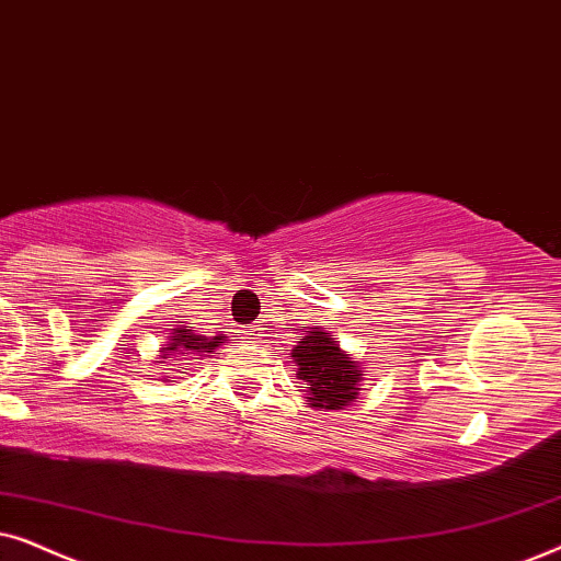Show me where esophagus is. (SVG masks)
<instances>
[{
	"label": "esophagus",
	"mask_w": 561,
	"mask_h": 561,
	"mask_svg": "<svg viewBox=\"0 0 561 561\" xmlns=\"http://www.w3.org/2000/svg\"><path fill=\"white\" fill-rule=\"evenodd\" d=\"M242 334H244V336H242V340H250V342H252V340H257V336H260V334H257V329H255V327L244 329V332H242Z\"/></svg>",
	"instance_id": "1"
}]
</instances>
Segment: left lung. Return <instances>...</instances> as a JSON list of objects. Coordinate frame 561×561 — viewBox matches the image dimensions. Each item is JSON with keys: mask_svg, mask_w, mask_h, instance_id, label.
Wrapping results in <instances>:
<instances>
[{"mask_svg": "<svg viewBox=\"0 0 561 561\" xmlns=\"http://www.w3.org/2000/svg\"><path fill=\"white\" fill-rule=\"evenodd\" d=\"M298 370L296 378L304 380L309 388L306 396L313 409H342L357 398V382L363 378V370L352 363L347 355L332 342L327 332L313 329L306 334L304 342H298L294 352Z\"/></svg>", "mask_w": 561, "mask_h": 561, "instance_id": "8db88e82", "label": "left lung"}]
</instances>
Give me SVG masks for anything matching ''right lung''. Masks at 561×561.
Masks as SVG:
<instances>
[{"mask_svg":"<svg viewBox=\"0 0 561 561\" xmlns=\"http://www.w3.org/2000/svg\"><path fill=\"white\" fill-rule=\"evenodd\" d=\"M173 342L168 344L165 350H173L179 352V355H188V352H211L214 347H219V342L225 340V336H214V340H206L202 334H194V329H175L173 332Z\"/></svg>","mask_w":561,"mask_h":561,"instance_id":"obj_1","label":"right lung"}]
</instances>
